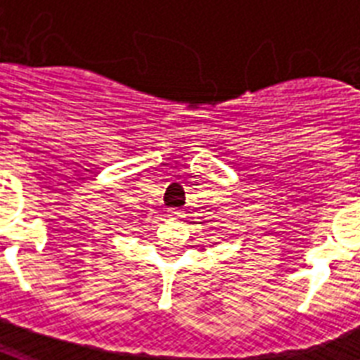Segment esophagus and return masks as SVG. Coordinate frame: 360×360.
Wrapping results in <instances>:
<instances>
[{"label":"esophagus","instance_id":"esophagus-1","mask_svg":"<svg viewBox=\"0 0 360 360\" xmlns=\"http://www.w3.org/2000/svg\"><path fill=\"white\" fill-rule=\"evenodd\" d=\"M169 217H174V219H180V217H182V212H178V211H172L169 214Z\"/></svg>","mask_w":360,"mask_h":360}]
</instances>
